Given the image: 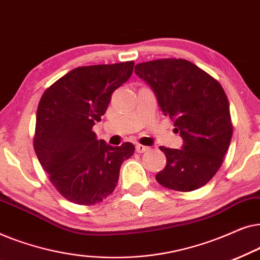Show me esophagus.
<instances>
[{"label":"esophagus","mask_w":260,"mask_h":260,"mask_svg":"<svg viewBox=\"0 0 260 260\" xmlns=\"http://www.w3.org/2000/svg\"><path fill=\"white\" fill-rule=\"evenodd\" d=\"M149 147H147V145H142V144H136V151L137 152H145L149 150Z\"/></svg>","instance_id":"1"}]
</instances>
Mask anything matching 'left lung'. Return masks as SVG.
<instances>
[{
    "instance_id": "8db88e82",
    "label": "left lung",
    "mask_w": 260,
    "mask_h": 260,
    "mask_svg": "<svg viewBox=\"0 0 260 260\" xmlns=\"http://www.w3.org/2000/svg\"><path fill=\"white\" fill-rule=\"evenodd\" d=\"M135 72L152 88L162 112L183 140L182 149L159 147L167 165L156 180L173 190L199 189L219 170L232 138L225 91L218 80L184 59L141 62Z\"/></svg>"
}]
</instances>
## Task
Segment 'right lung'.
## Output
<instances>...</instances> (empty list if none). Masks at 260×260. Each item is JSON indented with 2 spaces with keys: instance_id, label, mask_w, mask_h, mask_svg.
<instances>
[{
  "instance_id": "right-lung-1",
  "label": "right lung",
  "mask_w": 260,
  "mask_h": 260,
  "mask_svg": "<svg viewBox=\"0 0 260 260\" xmlns=\"http://www.w3.org/2000/svg\"><path fill=\"white\" fill-rule=\"evenodd\" d=\"M134 61L77 67L44 92L35 124L34 150L49 181L77 205L98 204L115 190L123 161L135 145L111 147L92 127L112 92L133 74Z\"/></svg>"
}]
</instances>
